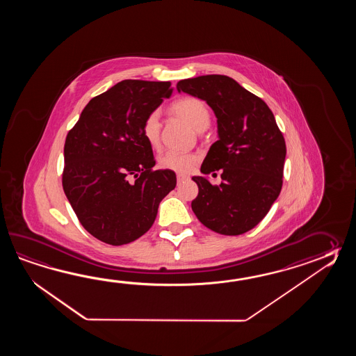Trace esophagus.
I'll list each match as a JSON object with an SVG mask.
<instances>
[{"label":"esophagus","mask_w":356,"mask_h":356,"mask_svg":"<svg viewBox=\"0 0 356 356\" xmlns=\"http://www.w3.org/2000/svg\"><path fill=\"white\" fill-rule=\"evenodd\" d=\"M187 179H189L188 175H181V173H178V175H177V181H178V183L187 181Z\"/></svg>","instance_id":"34e87169"}]
</instances>
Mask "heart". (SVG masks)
<instances>
[{
    "instance_id": "obj_1",
    "label": "heart",
    "mask_w": 356,
    "mask_h": 356,
    "mask_svg": "<svg viewBox=\"0 0 356 356\" xmlns=\"http://www.w3.org/2000/svg\"><path fill=\"white\" fill-rule=\"evenodd\" d=\"M172 108L175 113L181 115L184 121L188 122L196 131L207 129L211 121L210 111L201 99L186 97L177 100ZM160 129L161 121L159 112L152 111L145 117L141 126L145 140L152 147H158L160 145ZM198 160L200 156L193 152L168 150L160 155L159 165L163 169H169L178 173H188L196 167Z\"/></svg>"
}]
</instances>
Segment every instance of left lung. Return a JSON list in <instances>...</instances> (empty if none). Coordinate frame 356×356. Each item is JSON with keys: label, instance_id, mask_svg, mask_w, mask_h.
<instances>
[{"label": "left lung", "instance_id": "8db88e82", "mask_svg": "<svg viewBox=\"0 0 356 356\" xmlns=\"http://www.w3.org/2000/svg\"><path fill=\"white\" fill-rule=\"evenodd\" d=\"M177 89L204 100L218 118L219 140L211 145L201 172L220 170L221 183L213 186L204 177H193L198 195L192 210L219 234L247 233L270 211L282 187L286 145L273 113L229 76L186 79Z\"/></svg>", "mask_w": 356, "mask_h": 356}]
</instances>
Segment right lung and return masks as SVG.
I'll list each match as a JSON object with an SVG mask.
<instances>
[{
	"label": "right lung",
	"mask_w": 356,
	"mask_h": 356,
	"mask_svg": "<svg viewBox=\"0 0 356 356\" xmlns=\"http://www.w3.org/2000/svg\"><path fill=\"white\" fill-rule=\"evenodd\" d=\"M169 81L123 80L91 99L65 143L62 186L81 225L122 245L152 227L160 201L175 188L173 170H154L141 126L172 95Z\"/></svg>",
	"instance_id": "add662e5"
}]
</instances>
